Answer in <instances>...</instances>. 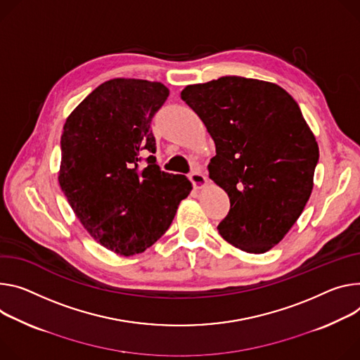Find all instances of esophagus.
Returning a JSON list of instances; mask_svg holds the SVG:
<instances>
[{
    "instance_id": "34e87169",
    "label": "esophagus",
    "mask_w": 360,
    "mask_h": 360,
    "mask_svg": "<svg viewBox=\"0 0 360 360\" xmlns=\"http://www.w3.org/2000/svg\"><path fill=\"white\" fill-rule=\"evenodd\" d=\"M189 179L192 182V185L197 188V189H201L207 185V178L205 175H202L200 171H193L191 175H189Z\"/></svg>"
}]
</instances>
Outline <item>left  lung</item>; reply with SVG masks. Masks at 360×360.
I'll return each instance as SVG.
<instances>
[{
  "label": "left lung",
  "mask_w": 360,
  "mask_h": 360,
  "mask_svg": "<svg viewBox=\"0 0 360 360\" xmlns=\"http://www.w3.org/2000/svg\"><path fill=\"white\" fill-rule=\"evenodd\" d=\"M181 97L215 142L210 178L231 204L218 233L243 251H269L313 189L319 146L299 105L274 83L240 76L186 86Z\"/></svg>",
  "instance_id": "1"
}]
</instances>
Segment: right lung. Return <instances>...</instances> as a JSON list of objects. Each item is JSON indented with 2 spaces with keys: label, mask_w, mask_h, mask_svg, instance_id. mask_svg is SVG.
<instances>
[{
  "label": "right lung",
  "mask_w": 360,
  "mask_h": 360,
  "mask_svg": "<svg viewBox=\"0 0 360 360\" xmlns=\"http://www.w3.org/2000/svg\"><path fill=\"white\" fill-rule=\"evenodd\" d=\"M168 96L158 82L113 79L96 87L63 127L61 191L89 234L124 257L165 234L192 189L185 175L160 171L153 156L150 122Z\"/></svg>",
  "instance_id": "1"
}]
</instances>
